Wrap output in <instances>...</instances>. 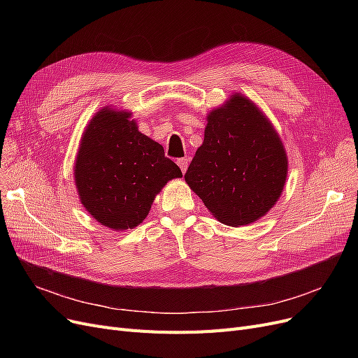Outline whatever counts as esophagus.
Wrapping results in <instances>:
<instances>
[{"mask_svg": "<svg viewBox=\"0 0 358 358\" xmlns=\"http://www.w3.org/2000/svg\"><path fill=\"white\" fill-rule=\"evenodd\" d=\"M189 162H190L189 158H180V159H177V164H178V166H180V169H181L182 173L187 171V166H189Z\"/></svg>", "mask_w": 358, "mask_h": 358, "instance_id": "obj_1", "label": "esophagus"}]
</instances>
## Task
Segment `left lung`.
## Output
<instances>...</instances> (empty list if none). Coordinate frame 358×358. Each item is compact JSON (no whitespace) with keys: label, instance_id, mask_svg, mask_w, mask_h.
Returning <instances> with one entry per match:
<instances>
[{"label":"left lung","instance_id":"obj_1","mask_svg":"<svg viewBox=\"0 0 358 358\" xmlns=\"http://www.w3.org/2000/svg\"><path fill=\"white\" fill-rule=\"evenodd\" d=\"M289 161L270 119L241 92L208 115L204 141L184 176L228 227L266 216L285 190Z\"/></svg>","mask_w":358,"mask_h":358}]
</instances>
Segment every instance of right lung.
<instances>
[{"label":"right lung","instance_id":"obj_1","mask_svg":"<svg viewBox=\"0 0 358 358\" xmlns=\"http://www.w3.org/2000/svg\"><path fill=\"white\" fill-rule=\"evenodd\" d=\"M130 117V111L101 107L84 130L73 164L85 210L117 232L141 224L162 187L182 177L162 145L139 131Z\"/></svg>","mask_w":358,"mask_h":358}]
</instances>
